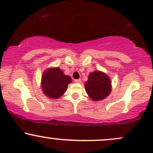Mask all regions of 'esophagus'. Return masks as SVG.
I'll return each mask as SVG.
<instances>
[{
	"label": "esophagus",
	"instance_id": "34e87169",
	"mask_svg": "<svg viewBox=\"0 0 153 153\" xmlns=\"http://www.w3.org/2000/svg\"><path fill=\"white\" fill-rule=\"evenodd\" d=\"M74 82H75V83H77V84H80L81 82H82V80H81L80 79H74Z\"/></svg>",
	"mask_w": 153,
	"mask_h": 153
}]
</instances>
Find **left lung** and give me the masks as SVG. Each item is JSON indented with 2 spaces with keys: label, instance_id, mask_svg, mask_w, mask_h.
<instances>
[{
  "label": "left lung",
  "instance_id": "left-lung-1",
  "mask_svg": "<svg viewBox=\"0 0 153 153\" xmlns=\"http://www.w3.org/2000/svg\"><path fill=\"white\" fill-rule=\"evenodd\" d=\"M84 87L87 94L94 101L104 100L112 90L110 79L106 74L100 71L89 74Z\"/></svg>",
  "mask_w": 153,
  "mask_h": 153
}]
</instances>
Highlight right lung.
<instances>
[{"mask_svg": "<svg viewBox=\"0 0 153 153\" xmlns=\"http://www.w3.org/2000/svg\"><path fill=\"white\" fill-rule=\"evenodd\" d=\"M71 78L65 75L59 67L49 68L41 77V87L44 94L51 99L59 98L67 89Z\"/></svg>", "mask_w": 153, "mask_h": 153, "instance_id": "1", "label": "right lung"}]
</instances>
